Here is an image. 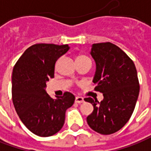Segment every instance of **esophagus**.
Masks as SVG:
<instances>
[{"label": "esophagus", "instance_id": "obj_1", "mask_svg": "<svg viewBox=\"0 0 151 151\" xmlns=\"http://www.w3.org/2000/svg\"><path fill=\"white\" fill-rule=\"evenodd\" d=\"M75 102L76 103H78V104H81V103H83V102H84V99H83V98H82V97L77 96L75 98Z\"/></svg>", "mask_w": 151, "mask_h": 151}]
</instances>
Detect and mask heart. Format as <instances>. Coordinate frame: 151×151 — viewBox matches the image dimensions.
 Masks as SVG:
<instances>
[{"mask_svg":"<svg viewBox=\"0 0 151 151\" xmlns=\"http://www.w3.org/2000/svg\"><path fill=\"white\" fill-rule=\"evenodd\" d=\"M84 58H88V57H86L84 55H79L77 57V59L76 60H79V59H84Z\"/></svg>","mask_w":151,"mask_h":151,"instance_id":"b5f03b06","label":"heart"}]
</instances>
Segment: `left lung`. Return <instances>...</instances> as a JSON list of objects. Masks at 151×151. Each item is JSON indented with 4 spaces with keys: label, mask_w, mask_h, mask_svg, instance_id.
<instances>
[{
    "label": "left lung",
    "mask_w": 151,
    "mask_h": 151,
    "mask_svg": "<svg viewBox=\"0 0 151 151\" xmlns=\"http://www.w3.org/2000/svg\"><path fill=\"white\" fill-rule=\"evenodd\" d=\"M90 54L96 63L93 82L104 99L86 98L93 106L87 122L94 131L111 134L124 127L132 115L139 93L137 71L128 55L111 42L93 44Z\"/></svg>",
    "instance_id": "obj_1"
}]
</instances>
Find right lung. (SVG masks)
I'll return each instance as SVG.
<instances>
[{
  "label": "right lung",
  "mask_w": 151,
  "mask_h": 151,
  "mask_svg": "<svg viewBox=\"0 0 151 151\" xmlns=\"http://www.w3.org/2000/svg\"><path fill=\"white\" fill-rule=\"evenodd\" d=\"M69 48L67 44L32 45L14 66L12 93L15 109L25 126L41 137L59 131L64 124L66 110L75 100L69 92L57 99L46 92V83L54 77L57 60Z\"/></svg>",
  "instance_id": "1"
}]
</instances>
